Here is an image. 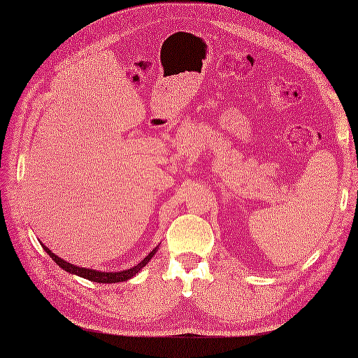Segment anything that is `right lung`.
<instances>
[{
  "mask_svg": "<svg viewBox=\"0 0 358 358\" xmlns=\"http://www.w3.org/2000/svg\"><path fill=\"white\" fill-rule=\"evenodd\" d=\"M41 246H43V249L45 250V252L49 254V257L52 258V260L55 262L63 271L69 272V273H73V275H78V277H83V278H86V280H90V281H95V283H120V281L131 280L132 277H135L136 273H138L144 268V266H146L150 262V258L154 257L155 252L158 250V246H157L154 250H152V252H149L146 257H144L138 264L134 266V268H131V269L118 271V272H103V271H96V269L80 268V266H77V264H72L69 262L63 260V258L57 257L48 246H44V245H41Z\"/></svg>",
  "mask_w": 358,
  "mask_h": 358,
  "instance_id": "1",
  "label": "right lung"
}]
</instances>
